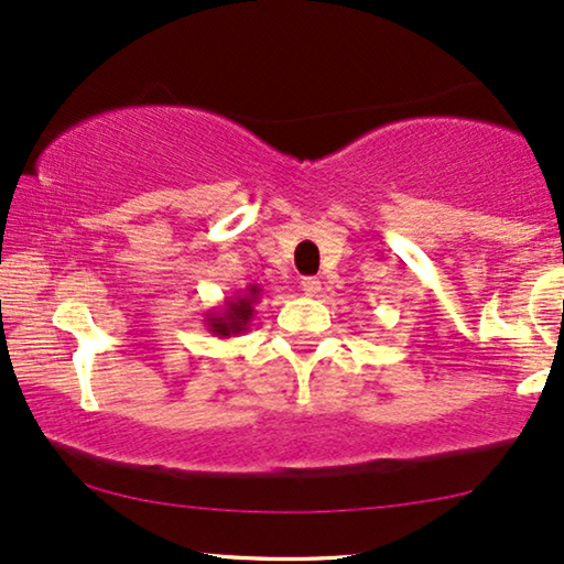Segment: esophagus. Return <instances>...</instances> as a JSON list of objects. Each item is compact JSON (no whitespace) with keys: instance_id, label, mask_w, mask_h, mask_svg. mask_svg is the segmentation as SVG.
Returning a JSON list of instances; mask_svg holds the SVG:
<instances>
[{"instance_id":"34e87169","label":"esophagus","mask_w":564,"mask_h":564,"mask_svg":"<svg viewBox=\"0 0 564 564\" xmlns=\"http://www.w3.org/2000/svg\"><path fill=\"white\" fill-rule=\"evenodd\" d=\"M300 288H303L305 295L315 297V295H318V292H321V280H318V276H305V280L300 282Z\"/></svg>"}]
</instances>
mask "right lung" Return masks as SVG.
Returning a JSON list of instances; mask_svg holds the SVG:
<instances>
[{
	"label": "right lung",
	"mask_w": 564,
	"mask_h": 564,
	"mask_svg": "<svg viewBox=\"0 0 564 564\" xmlns=\"http://www.w3.org/2000/svg\"><path fill=\"white\" fill-rule=\"evenodd\" d=\"M261 300L259 284H249L243 292H236L234 297L223 300V305L213 307L205 315V326L213 336L230 338L249 330L253 315H257V303Z\"/></svg>",
	"instance_id": "right-lung-1"
}]
</instances>
